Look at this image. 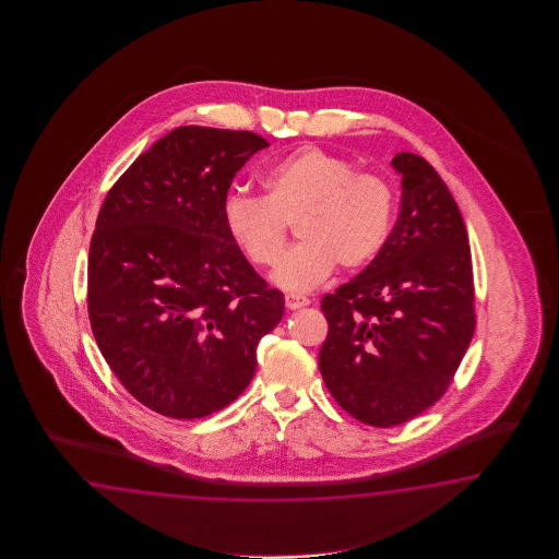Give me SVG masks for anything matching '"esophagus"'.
<instances>
[{
  "label": "esophagus",
  "instance_id": "34e87169",
  "mask_svg": "<svg viewBox=\"0 0 559 559\" xmlns=\"http://www.w3.org/2000/svg\"><path fill=\"white\" fill-rule=\"evenodd\" d=\"M306 306H309L308 297L294 296V294L285 296V308L287 309L306 308Z\"/></svg>",
  "mask_w": 559,
  "mask_h": 559
}]
</instances>
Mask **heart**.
I'll return each mask as SVG.
<instances>
[{"label": "heart", "instance_id": "heart-1", "mask_svg": "<svg viewBox=\"0 0 559 559\" xmlns=\"http://www.w3.org/2000/svg\"><path fill=\"white\" fill-rule=\"evenodd\" d=\"M263 198L229 193L222 205L227 236L253 265H274L287 224L301 239L285 251L272 280L287 292H311L335 272L357 270L390 236L393 191L373 171L318 145L297 147L262 174Z\"/></svg>", "mask_w": 559, "mask_h": 559}]
</instances>
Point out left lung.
I'll use <instances>...</instances> for the list:
<instances>
[{
  "mask_svg": "<svg viewBox=\"0 0 559 559\" xmlns=\"http://www.w3.org/2000/svg\"><path fill=\"white\" fill-rule=\"evenodd\" d=\"M402 203L380 253L321 299L330 332L321 378L349 416L400 426L448 390L474 337V274L464 217L424 157L392 159Z\"/></svg>",
  "mask_w": 559,
  "mask_h": 559,
  "instance_id": "1",
  "label": "left lung"
}]
</instances>
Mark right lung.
<instances>
[{
	"label": "right lung",
	"mask_w": 559,
	"mask_h": 559,
	"mask_svg": "<svg viewBox=\"0 0 559 559\" xmlns=\"http://www.w3.org/2000/svg\"><path fill=\"white\" fill-rule=\"evenodd\" d=\"M267 145L251 131H169L97 215L92 332L123 388L162 416L195 419L231 404L255 373L260 340L284 318V294L267 287L222 219L236 174Z\"/></svg>",
	"instance_id": "obj_1"
}]
</instances>
